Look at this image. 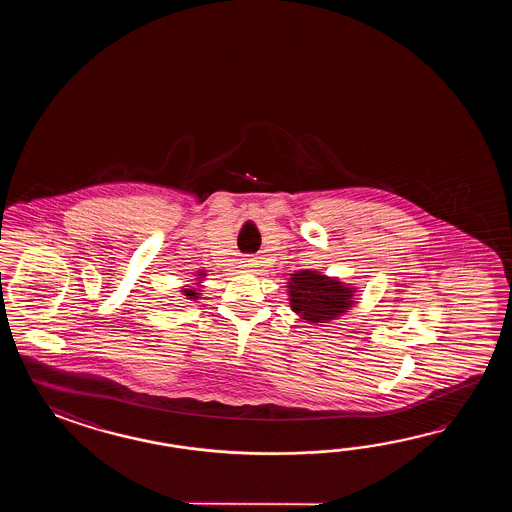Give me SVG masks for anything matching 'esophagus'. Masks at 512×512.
I'll use <instances>...</instances> for the list:
<instances>
[{
	"label": "esophagus",
	"instance_id": "esophagus-1",
	"mask_svg": "<svg viewBox=\"0 0 512 512\" xmlns=\"http://www.w3.org/2000/svg\"><path fill=\"white\" fill-rule=\"evenodd\" d=\"M256 263H254V260H245L243 261V269H247V271H251L252 267H254Z\"/></svg>",
	"mask_w": 512,
	"mask_h": 512
}]
</instances>
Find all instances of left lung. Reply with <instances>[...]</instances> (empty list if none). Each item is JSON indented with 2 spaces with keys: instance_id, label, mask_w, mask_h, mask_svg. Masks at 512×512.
Here are the masks:
<instances>
[{
  "instance_id": "obj_1",
  "label": "left lung",
  "mask_w": 512,
  "mask_h": 512,
  "mask_svg": "<svg viewBox=\"0 0 512 512\" xmlns=\"http://www.w3.org/2000/svg\"><path fill=\"white\" fill-rule=\"evenodd\" d=\"M287 285L289 305L309 324H326L346 315L357 302V287L340 282L337 276L304 269L291 274Z\"/></svg>"
}]
</instances>
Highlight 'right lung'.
Instances as JSON below:
<instances>
[{
	"mask_svg": "<svg viewBox=\"0 0 512 512\" xmlns=\"http://www.w3.org/2000/svg\"><path fill=\"white\" fill-rule=\"evenodd\" d=\"M205 271H197L196 274V285L197 287H192V285H185L179 293H183V296H186V300H199V283L205 280Z\"/></svg>",
	"mask_w": 512,
	"mask_h": 512,
	"instance_id": "add662e5",
	"label": "right lung"
}]
</instances>
